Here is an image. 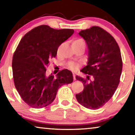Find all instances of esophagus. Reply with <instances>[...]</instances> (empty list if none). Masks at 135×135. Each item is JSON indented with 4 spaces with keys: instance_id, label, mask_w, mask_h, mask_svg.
Instances as JSON below:
<instances>
[{
    "instance_id": "esophagus-1",
    "label": "esophagus",
    "mask_w": 135,
    "mask_h": 135,
    "mask_svg": "<svg viewBox=\"0 0 135 135\" xmlns=\"http://www.w3.org/2000/svg\"><path fill=\"white\" fill-rule=\"evenodd\" d=\"M73 77H74V80H76V79H75V75H73Z\"/></svg>"
}]
</instances>
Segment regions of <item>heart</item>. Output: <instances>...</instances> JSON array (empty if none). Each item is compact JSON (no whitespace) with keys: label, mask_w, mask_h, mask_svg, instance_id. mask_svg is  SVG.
<instances>
[{"label":"heart","mask_w":135,"mask_h":135,"mask_svg":"<svg viewBox=\"0 0 135 135\" xmlns=\"http://www.w3.org/2000/svg\"><path fill=\"white\" fill-rule=\"evenodd\" d=\"M73 45H82L85 46L84 40L82 38H76L73 41ZM68 68L73 71H76L79 69L80 65L78 63L74 62H69L68 64Z\"/></svg>","instance_id":"b5f03b06"}]
</instances>
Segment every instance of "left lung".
Returning <instances> with one entry per match:
<instances>
[{
	"mask_svg": "<svg viewBox=\"0 0 135 135\" xmlns=\"http://www.w3.org/2000/svg\"><path fill=\"white\" fill-rule=\"evenodd\" d=\"M79 34L85 40L88 49L87 66L81 71L89 75L85 79L75 77L84 86L75 97L85 108L98 109L111 98L119 84L122 71L120 50L115 38L99 26L82 30Z\"/></svg>",
	"mask_w": 135,
	"mask_h": 135,
	"instance_id": "1",
	"label": "left lung"
}]
</instances>
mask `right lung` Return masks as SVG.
<instances>
[{
	"mask_svg": "<svg viewBox=\"0 0 135 135\" xmlns=\"http://www.w3.org/2000/svg\"><path fill=\"white\" fill-rule=\"evenodd\" d=\"M74 33L73 29H55L40 25L20 40L12 59L15 86L22 99L31 108H42L54 101L59 88L73 82L67 69L54 76L47 74V66L58 47Z\"/></svg>",
	"mask_w": 135,
	"mask_h": 135,
	"instance_id": "right-lung-1",
	"label": "right lung"
}]
</instances>
